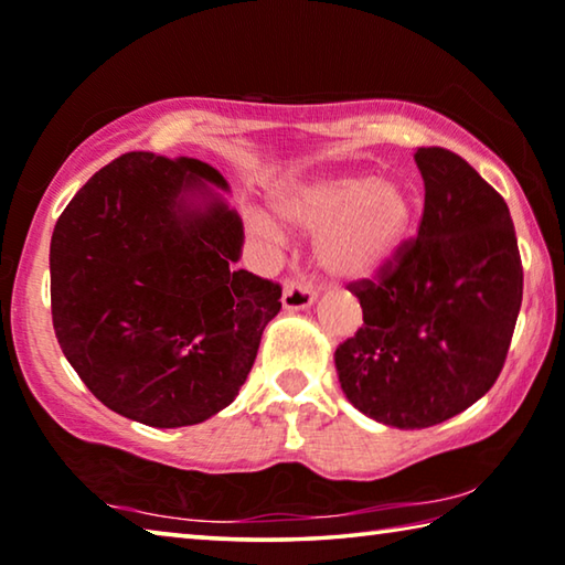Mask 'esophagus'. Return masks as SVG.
<instances>
[{
    "instance_id": "esophagus-1",
    "label": "esophagus",
    "mask_w": 565,
    "mask_h": 565,
    "mask_svg": "<svg viewBox=\"0 0 565 565\" xmlns=\"http://www.w3.org/2000/svg\"><path fill=\"white\" fill-rule=\"evenodd\" d=\"M316 300V290L302 280H285L282 285V308L285 310H305Z\"/></svg>"
}]
</instances>
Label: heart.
<instances>
[{
    "label": "heart",
    "instance_id": "1",
    "mask_svg": "<svg viewBox=\"0 0 565 565\" xmlns=\"http://www.w3.org/2000/svg\"><path fill=\"white\" fill-rule=\"evenodd\" d=\"M275 207L292 225L318 231L320 265L340 280H367L395 260L413 222V200L395 180L367 172H338L292 182L275 195ZM249 233L282 243L285 233L265 212L247 217Z\"/></svg>",
    "mask_w": 565,
    "mask_h": 565
}]
</instances>
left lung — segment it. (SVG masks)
<instances>
[{"mask_svg": "<svg viewBox=\"0 0 565 565\" xmlns=\"http://www.w3.org/2000/svg\"><path fill=\"white\" fill-rule=\"evenodd\" d=\"M415 164L425 184L418 237L375 282H350L363 328L335 350L348 401L401 430L438 425L491 391L523 300L505 200L443 147H418Z\"/></svg>", "mask_w": 565, "mask_h": 565, "instance_id": "obj_1", "label": "left lung"}]
</instances>
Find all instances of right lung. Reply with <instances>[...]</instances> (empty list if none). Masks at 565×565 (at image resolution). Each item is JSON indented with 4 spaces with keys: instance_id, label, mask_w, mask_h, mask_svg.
<instances>
[{
    "instance_id": "1",
    "label": "right lung",
    "mask_w": 565,
    "mask_h": 565,
    "mask_svg": "<svg viewBox=\"0 0 565 565\" xmlns=\"http://www.w3.org/2000/svg\"><path fill=\"white\" fill-rule=\"evenodd\" d=\"M195 157L127 152L92 174L50 245L54 335L89 393L152 428L235 401L282 288L237 270L243 220Z\"/></svg>"
}]
</instances>
